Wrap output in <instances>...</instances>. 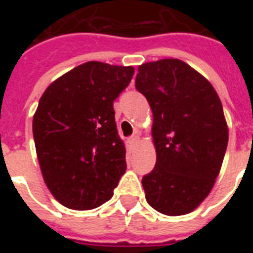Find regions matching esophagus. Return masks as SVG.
Instances as JSON below:
<instances>
[{
	"instance_id": "34e87169",
	"label": "esophagus",
	"mask_w": 253,
	"mask_h": 253,
	"mask_svg": "<svg viewBox=\"0 0 253 253\" xmlns=\"http://www.w3.org/2000/svg\"><path fill=\"white\" fill-rule=\"evenodd\" d=\"M138 141H139V137H138L137 134H134V135H131V137L128 138V141H127V142H128L130 146H135V145L138 143Z\"/></svg>"
}]
</instances>
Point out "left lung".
I'll list each match as a JSON object with an SVG mask.
<instances>
[{
    "label": "left lung",
    "instance_id": "obj_1",
    "mask_svg": "<svg viewBox=\"0 0 253 253\" xmlns=\"http://www.w3.org/2000/svg\"><path fill=\"white\" fill-rule=\"evenodd\" d=\"M135 88L153 112L157 160L142 177L146 201L165 215L188 214L210 194L226 152L221 100L201 73L170 58L138 66Z\"/></svg>",
    "mask_w": 253,
    "mask_h": 253
}]
</instances>
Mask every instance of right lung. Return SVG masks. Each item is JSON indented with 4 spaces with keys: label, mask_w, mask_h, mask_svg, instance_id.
Segmentation results:
<instances>
[{
    "label": "right lung",
    "mask_w": 253,
    "mask_h": 253,
    "mask_svg": "<svg viewBox=\"0 0 253 253\" xmlns=\"http://www.w3.org/2000/svg\"><path fill=\"white\" fill-rule=\"evenodd\" d=\"M132 74V66L90 61L65 73L42 94L32 121L36 154L47 188L67 209L101 206L126 172L114 100Z\"/></svg>",
    "instance_id": "add662e5"
}]
</instances>
